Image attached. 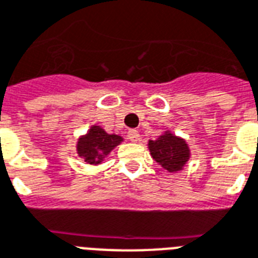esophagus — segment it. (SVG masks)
<instances>
[{"label": "esophagus", "mask_w": 258, "mask_h": 258, "mask_svg": "<svg viewBox=\"0 0 258 258\" xmlns=\"http://www.w3.org/2000/svg\"><path fill=\"white\" fill-rule=\"evenodd\" d=\"M128 139L131 140V142H138L139 140V131L138 130H130L128 131Z\"/></svg>", "instance_id": "esophagus-1"}]
</instances>
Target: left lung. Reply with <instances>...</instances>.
<instances>
[{
  "label": "left lung",
  "instance_id": "8db88e82",
  "mask_svg": "<svg viewBox=\"0 0 258 258\" xmlns=\"http://www.w3.org/2000/svg\"><path fill=\"white\" fill-rule=\"evenodd\" d=\"M148 147L152 158L169 172L180 171L189 158V150L185 142L171 134L159 136L156 140H150Z\"/></svg>",
  "mask_w": 258,
  "mask_h": 258
}]
</instances>
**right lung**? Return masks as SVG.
<instances>
[{
    "mask_svg": "<svg viewBox=\"0 0 258 258\" xmlns=\"http://www.w3.org/2000/svg\"><path fill=\"white\" fill-rule=\"evenodd\" d=\"M120 142V136L108 135L100 127L94 125L90 133L78 142V154L85 159V162L98 164L102 162L104 155H107Z\"/></svg>",
    "mask_w": 258,
    "mask_h": 258,
    "instance_id": "right-lung-1",
    "label": "right lung"
}]
</instances>
